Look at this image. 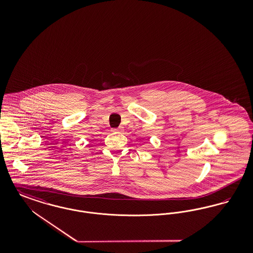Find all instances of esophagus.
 Listing matches in <instances>:
<instances>
[{"instance_id": "1", "label": "esophagus", "mask_w": 253, "mask_h": 253, "mask_svg": "<svg viewBox=\"0 0 253 253\" xmlns=\"http://www.w3.org/2000/svg\"><path fill=\"white\" fill-rule=\"evenodd\" d=\"M114 132H122L123 131V127H119V128H115L113 129Z\"/></svg>"}]
</instances>
